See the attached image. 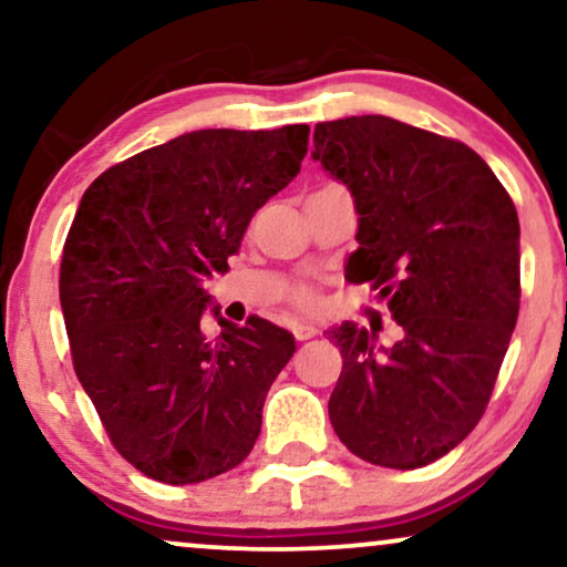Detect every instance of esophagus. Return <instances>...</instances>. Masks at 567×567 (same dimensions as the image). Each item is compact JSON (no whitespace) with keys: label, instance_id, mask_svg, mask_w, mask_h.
Returning a JSON list of instances; mask_svg holds the SVG:
<instances>
[{"label":"esophagus","instance_id":"esophagus-1","mask_svg":"<svg viewBox=\"0 0 567 567\" xmlns=\"http://www.w3.org/2000/svg\"><path fill=\"white\" fill-rule=\"evenodd\" d=\"M315 336H317L315 324H309V322H297V324H293V338H297V340H309V338H315Z\"/></svg>","mask_w":567,"mask_h":567}]
</instances>
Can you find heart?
<instances>
[{"label":"heart","mask_w":567,"mask_h":567,"mask_svg":"<svg viewBox=\"0 0 567 567\" xmlns=\"http://www.w3.org/2000/svg\"><path fill=\"white\" fill-rule=\"evenodd\" d=\"M299 301H305V305H309V301H312V293H309V291H299Z\"/></svg>","instance_id":"1"}]
</instances>
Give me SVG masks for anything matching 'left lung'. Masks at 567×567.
Instances as JSON below:
<instances>
[{
    "label": "left lung",
    "mask_w": 567,
    "mask_h": 567,
    "mask_svg": "<svg viewBox=\"0 0 567 567\" xmlns=\"http://www.w3.org/2000/svg\"><path fill=\"white\" fill-rule=\"evenodd\" d=\"M312 159L351 190L359 247L346 278L369 281L402 328L328 330L343 371L328 413L363 462L417 470L475 429L518 317V216L467 144L386 115L317 123Z\"/></svg>",
    "instance_id": "8db88e82"
}]
</instances>
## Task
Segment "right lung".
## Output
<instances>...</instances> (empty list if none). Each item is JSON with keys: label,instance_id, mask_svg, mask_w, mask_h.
Returning a JSON list of instances; mask_svg holds the SVG:
<instances>
[{"label": "right lung", "instance_id": "1", "mask_svg": "<svg viewBox=\"0 0 567 567\" xmlns=\"http://www.w3.org/2000/svg\"><path fill=\"white\" fill-rule=\"evenodd\" d=\"M309 126L204 128L138 152L84 190L59 297L74 371L113 446L146 477L204 483L258 441L293 336L212 305L252 214L297 177ZM208 308L223 324L203 330Z\"/></svg>", "mask_w": 567, "mask_h": 567}]
</instances>
